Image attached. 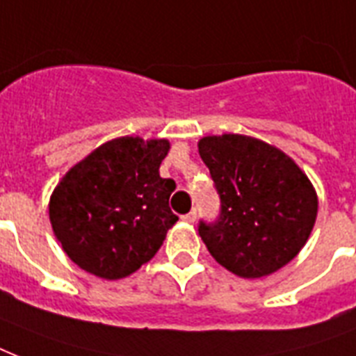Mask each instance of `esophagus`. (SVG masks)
<instances>
[{
	"label": "esophagus",
	"mask_w": 356,
	"mask_h": 356,
	"mask_svg": "<svg viewBox=\"0 0 356 356\" xmlns=\"http://www.w3.org/2000/svg\"><path fill=\"white\" fill-rule=\"evenodd\" d=\"M195 218H197V214H195V211H192V212H188V214H184L183 220H184V222H188V223H194Z\"/></svg>",
	"instance_id": "1"
}]
</instances>
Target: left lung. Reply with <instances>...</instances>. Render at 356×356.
Listing matches in <instances>:
<instances>
[{
	"instance_id": "8db88e82",
	"label": "left lung",
	"mask_w": 356,
	"mask_h": 356,
	"mask_svg": "<svg viewBox=\"0 0 356 356\" xmlns=\"http://www.w3.org/2000/svg\"><path fill=\"white\" fill-rule=\"evenodd\" d=\"M197 145L222 203L216 220L197 227L212 257L245 279L288 264L318 214L309 177L282 151L251 136H205Z\"/></svg>"
}]
</instances>
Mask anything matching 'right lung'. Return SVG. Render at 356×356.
Here are the masks:
<instances>
[{
    "mask_svg": "<svg viewBox=\"0 0 356 356\" xmlns=\"http://www.w3.org/2000/svg\"><path fill=\"white\" fill-rule=\"evenodd\" d=\"M168 140L122 136L92 151L60 181L49 220L70 259L102 279H122L151 260L179 218L173 179H162Z\"/></svg>",
    "mask_w": 356,
    "mask_h": 356,
    "instance_id": "add662e5",
    "label": "right lung"
}]
</instances>
